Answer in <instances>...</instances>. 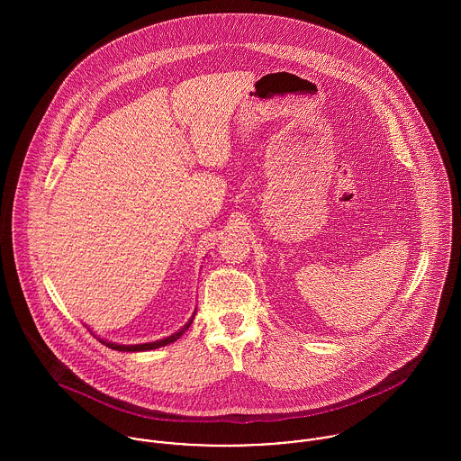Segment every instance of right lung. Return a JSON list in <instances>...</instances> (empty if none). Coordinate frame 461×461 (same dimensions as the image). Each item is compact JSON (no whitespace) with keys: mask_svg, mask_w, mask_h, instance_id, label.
<instances>
[{"mask_svg":"<svg viewBox=\"0 0 461 461\" xmlns=\"http://www.w3.org/2000/svg\"><path fill=\"white\" fill-rule=\"evenodd\" d=\"M192 321H194V318L183 327V329L179 330V331H176L174 335H170V337H167V339H161V340H156V342H147V344H134V346H126V344H115V342H106V340H103V339H99L103 344H106L108 348H112V349H117V351H147V349H156V348H159V346H167V344H170V342H174V340H177L186 330L190 329V325H192Z\"/></svg>","mask_w":461,"mask_h":461,"instance_id":"obj_1","label":"right lung"}]
</instances>
